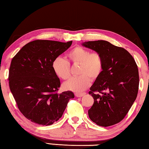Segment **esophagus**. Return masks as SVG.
Here are the masks:
<instances>
[{"label":"esophagus","instance_id":"34e87169","mask_svg":"<svg viewBox=\"0 0 149 149\" xmlns=\"http://www.w3.org/2000/svg\"><path fill=\"white\" fill-rule=\"evenodd\" d=\"M85 94H86L85 93H76L75 94V97H83V96H84Z\"/></svg>","mask_w":149,"mask_h":149}]
</instances>
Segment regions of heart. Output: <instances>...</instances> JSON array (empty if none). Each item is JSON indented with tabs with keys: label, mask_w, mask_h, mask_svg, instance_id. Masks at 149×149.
<instances>
[{
	"label": "heart",
	"mask_w": 149,
	"mask_h": 149,
	"mask_svg": "<svg viewBox=\"0 0 149 149\" xmlns=\"http://www.w3.org/2000/svg\"><path fill=\"white\" fill-rule=\"evenodd\" d=\"M68 58L73 65H79L77 73L79 75L64 83L63 87L65 90L81 92L90 85L91 78L97 79L102 73L104 62L99 52H91L84 47H77L69 52ZM52 69L55 74L62 79H68L71 75L69 62L61 57L55 58Z\"/></svg>",
	"instance_id": "heart-1"
}]
</instances>
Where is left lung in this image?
I'll return each mask as SVG.
<instances>
[{
    "label": "left lung",
    "mask_w": 149,
    "mask_h": 149,
    "mask_svg": "<svg viewBox=\"0 0 149 149\" xmlns=\"http://www.w3.org/2000/svg\"><path fill=\"white\" fill-rule=\"evenodd\" d=\"M100 54L104 62L100 75L90 88L94 99L88 110L91 120L102 127L121 122L129 112L138 93L139 77L137 64L127 50L107 41L82 43Z\"/></svg>",
    "instance_id": "obj_1"
}]
</instances>
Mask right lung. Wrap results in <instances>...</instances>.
<instances>
[{
    "label": "right lung",
    "mask_w": 149,
    "mask_h": 149,
    "mask_svg": "<svg viewBox=\"0 0 149 149\" xmlns=\"http://www.w3.org/2000/svg\"><path fill=\"white\" fill-rule=\"evenodd\" d=\"M72 43L35 40L24 45L12 58L10 89L20 112L32 122L52 125L62 117L70 99L74 98L70 91L58 93L60 81L52 69L55 58Z\"/></svg>",
    "instance_id": "add662e5"
}]
</instances>
